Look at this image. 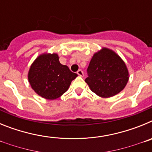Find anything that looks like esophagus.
Wrapping results in <instances>:
<instances>
[{"instance_id": "obj_1", "label": "esophagus", "mask_w": 152, "mask_h": 152, "mask_svg": "<svg viewBox=\"0 0 152 152\" xmlns=\"http://www.w3.org/2000/svg\"><path fill=\"white\" fill-rule=\"evenodd\" d=\"M77 75H79V76H80V77H82L83 75H84V72H83V71L82 70H78V71H77Z\"/></svg>"}]
</instances>
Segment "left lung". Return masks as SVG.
Returning <instances> with one entry per match:
<instances>
[{"label": "left lung", "mask_w": 152, "mask_h": 152, "mask_svg": "<svg viewBox=\"0 0 152 152\" xmlns=\"http://www.w3.org/2000/svg\"><path fill=\"white\" fill-rule=\"evenodd\" d=\"M85 82L91 91L101 97H110L123 91L129 80L126 64L117 54L103 48L94 55Z\"/></svg>", "instance_id": "8db88e82"}]
</instances>
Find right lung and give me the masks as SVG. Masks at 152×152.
<instances>
[{
	"label": "right lung",
	"mask_w": 152,
	"mask_h": 152,
	"mask_svg": "<svg viewBox=\"0 0 152 152\" xmlns=\"http://www.w3.org/2000/svg\"><path fill=\"white\" fill-rule=\"evenodd\" d=\"M77 74L59 62L57 54H43L32 64L28 79L35 92L42 97L55 100L68 91Z\"/></svg>",
	"instance_id": "1"
}]
</instances>
